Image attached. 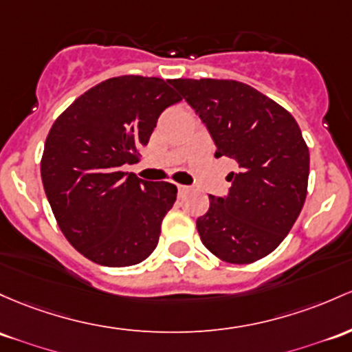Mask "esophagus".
Masks as SVG:
<instances>
[{
	"label": "esophagus",
	"instance_id": "obj_1",
	"mask_svg": "<svg viewBox=\"0 0 352 352\" xmlns=\"http://www.w3.org/2000/svg\"><path fill=\"white\" fill-rule=\"evenodd\" d=\"M177 190H179V195H184L188 190V187L187 185H177Z\"/></svg>",
	"mask_w": 352,
	"mask_h": 352
}]
</instances>
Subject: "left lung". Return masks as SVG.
Wrapping results in <instances>:
<instances>
[{
	"label": "left lung",
	"mask_w": 352,
	"mask_h": 352,
	"mask_svg": "<svg viewBox=\"0 0 352 352\" xmlns=\"http://www.w3.org/2000/svg\"><path fill=\"white\" fill-rule=\"evenodd\" d=\"M168 83L206 123L215 157L235 162L226 197L208 195L197 219L202 244L230 264L272 252L292 229L307 195L309 148L285 108L235 80L179 78Z\"/></svg>",
	"instance_id": "8db88e82"
}]
</instances>
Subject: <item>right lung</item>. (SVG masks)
Segmentation results:
<instances>
[{"instance_id": "right-lung-1", "label": "right lung", "mask_w": 352, "mask_h": 352, "mask_svg": "<svg viewBox=\"0 0 352 352\" xmlns=\"http://www.w3.org/2000/svg\"><path fill=\"white\" fill-rule=\"evenodd\" d=\"M155 76H115L95 85L53 123L41 157L45 194L61 232L107 267L140 264L155 250L177 187L123 172L165 108L180 102Z\"/></svg>"}]
</instances>
